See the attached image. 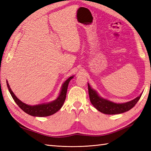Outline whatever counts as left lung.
<instances>
[{"label":"left lung","mask_w":151,"mask_h":151,"mask_svg":"<svg viewBox=\"0 0 151 151\" xmlns=\"http://www.w3.org/2000/svg\"><path fill=\"white\" fill-rule=\"evenodd\" d=\"M88 85L89 99L91 104L98 111L104 114H119L130 110L136 105L142 95V93H141L138 97L129 102L124 103H116L106 99L102 98L99 95L97 91L91 87L88 83Z\"/></svg>","instance_id":"obj_1"}]
</instances>
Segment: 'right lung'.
I'll list each match as a JSON object with an SVG mask.
<instances>
[{"instance_id": "right-lung-1", "label": "right lung", "mask_w": 151, "mask_h": 151, "mask_svg": "<svg viewBox=\"0 0 151 151\" xmlns=\"http://www.w3.org/2000/svg\"><path fill=\"white\" fill-rule=\"evenodd\" d=\"M73 78H74V76H70L69 78H67L63 83L62 87H61L60 93L55 100L47 102V103H42L33 106L27 104L26 103L22 102L21 100H19L14 93V92L12 91L8 81H6V84H7L8 90L9 93H10L12 98L14 99L15 103L25 113L34 117H47L56 113L62 107L66 98V94L69 83Z\"/></svg>"}]
</instances>
